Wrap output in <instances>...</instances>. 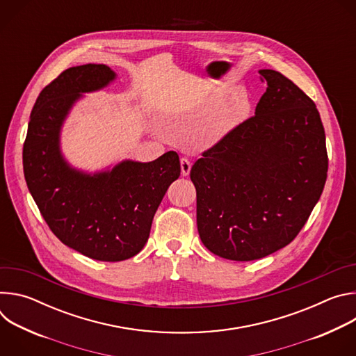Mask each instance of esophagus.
<instances>
[{"label":"esophagus","instance_id":"34e87169","mask_svg":"<svg viewBox=\"0 0 356 356\" xmlns=\"http://www.w3.org/2000/svg\"><path fill=\"white\" fill-rule=\"evenodd\" d=\"M180 168H181V175H183V176H188V175H190L191 163H190L188 159L181 158V159H180Z\"/></svg>","mask_w":356,"mask_h":356}]
</instances>
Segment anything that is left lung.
I'll use <instances>...</instances> for the list:
<instances>
[{"mask_svg":"<svg viewBox=\"0 0 356 356\" xmlns=\"http://www.w3.org/2000/svg\"><path fill=\"white\" fill-rule=\"evenodd\" d=\"M255 110L202 154L190 172L197 228L214 255L255 261L289 245L318 202L328 172L314 101L270 69Z\"/></svg>","mask_w":356,"mask_h":356,"instance_id":"obj_1","label":"left lung"}]
</instances>
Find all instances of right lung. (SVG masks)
I'll list each match as a JSON object with an SVG mask.
<instances>
[{
	"label": "right lung",
	"instance_id": "right-lung-1",
	"mask_svg": "<svg viewBox=\"0 0 356 356\" xmlns=\"http://www.w3.org/2000/svg\"><path fill=\"white\" fill-rule=\"evenodd\" d=\"M115 79L106 65L65 70L40 91L22 152L29 193L49 228L69 248L103 262L125 261L142 250L162 198L180 176L173 150L152 162L125 159L97 172L77 169L65 158L60 136L70 111L84 94Z\"/></svg>",
	"mask_w": 356,
	"mask_h": 356
}]
</instances>
